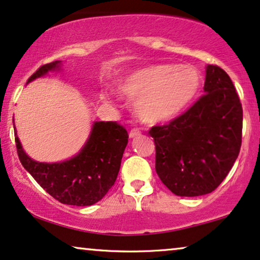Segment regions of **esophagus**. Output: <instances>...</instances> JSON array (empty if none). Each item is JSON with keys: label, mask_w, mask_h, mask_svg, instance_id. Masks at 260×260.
Returning <instances> with one entry per match:
<instances>
[{"label": "esophagus", "mask_w": 260, "mask_h": 260, "mask_svg": "<svg viewBox=\"0 0 260 260\" xmlns=\"http://www.w3.org/2000/svg\"><path fill=\"white\" fill-rule=\"evenodd\" d=\"M141 136V131L139 128H132V129L129 131V138H138Z\"/></svg>", "instance_id": "esophagus-1"}]
</instances>
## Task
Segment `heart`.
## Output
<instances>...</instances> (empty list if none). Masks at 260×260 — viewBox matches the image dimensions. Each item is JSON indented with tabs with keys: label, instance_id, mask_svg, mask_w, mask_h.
Segmentation results:
<instances>
[{
	"label": "heart",
	"instance_id": "obj_1",
	"mask_svg": "<svg viewBox=\"0 0 260 260\" xmlns=\"http://www.w3.org/2000/svg\"><path fill=\"white\" fill-rule=\"evenodd\" d=\"M200 84L195 69L158 64L129 72L113 86L121 98L134 101V110L141 120L159 123L178 116L191 103Z\"/></svg>",
	"mask_w": 260,
	"mask_h": 260
}]
</instances>
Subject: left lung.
<instances>
[{
  "instance_id": "obj_1",
  "label": "left lung",
  "mask_w": 260,
  "mask_h": 260,
  "mask_svg": "<svg viewBox=\"0 0 260 260\" xmlns=\"http://www.w3.org/2000/svg\"><path fill=\"white\" fill-rule=\"evenodd\" d=\"M203 89L206 94L185 113L148 131L155 145V171L177 196L214 191L240 152L243 107L230 76L208 65Z\"/></svg>"
}]
</instances>
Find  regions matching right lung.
Listing matches in <instances>:
<instances>
[{
    "instance_id": "right-lung-1",
    "label": "right lung",
    "mask_w": 260,
    "mask_h": 260,
    "mask_svg": "<svg viewBox=\"0 0 260 260\" xmlns=\"http://www.w3.org/2000/svg\"><path fill=\"white\" fill-rule=\"evenodd\" d=\"M59 65L60 60L43 65L27 83L57 70ZM127 143L128 133L123 126L116 121H100L92 124L89 139L77 155L48 164L30 159L15 132L20 161L38 184L60 203L81 207L99 202L114 185Z\"/></svg>"
}]
</instances>
